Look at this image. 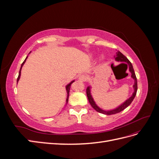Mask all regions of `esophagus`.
<instances>
[{
	"label": "esophagus",
	"instance_id": "esophagus-1",
	"mask_svg": "<svg viewBox=\"0 0 159 159\" xmlns=\"http://www.w3.org/2000/svg\"><path fill=\"white\" fill-rule=\"evenodd\" d=\"M79 80L81 81H85L86 80V76L85 75H80L79 76Z\"/></svg>",
	"mask_w": 159,
	"mask_h": 159
}]
</instances>
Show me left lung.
<instances>
[{
	"instance_id": "8db88e82",
	"label": "left lung",
	"mask_w": 159,
	"mask_h": 159,
	"mask_svg": "<svg viewBox=\"0 0 159 159\" xmlns=\"http://www.w3.org/2000/svg\"><path fill=\"white\" fill-rule=\"evenodd\" d=\"M116 56H114V57L115 58V60L117 61H125L129 64V71L131 73V78L134 80V83L133 85V89H134V92L133 93V95L130 97L128 99H127L125 102L124 103H123L121 105H120L119 107H117V108H115L114 109L112 110H109V111H105L103 110L102 109H101L100 107H99L97 105H96L95 102H94L93 98H92V95L91 94V87L90 86H88L86 89V93H87V96L89 100V102L90 103V105L95 111H97L98 112L103 113L105 115H113V114H116L117 113H119L122 111L123 110H124L125 108H127L129 105L131 103V102L133 101L134 97H135L136 93H137V78L135 74H134V71L133 68L132 64L130 62V61L127 58V57L125 56L122 53H121L120 52H117L116 53Z\"/></svg>"
}]
</instances>
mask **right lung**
<instances>
[{
    "mask_svg": "<svg viewBox=\"0 0 159 159\" xmlns=\"http://www.w3.org/2000/svg\"><path fill=\"white\" fill-rule=\"evenodd\" d=\"M27 57H28V56L26 57V59L25 60V61H23V63H22V65H21V67H20V71H19V74H18V78H17V83L18 82L19 80H20V75H21V70H22V68L23 65L25 64V61H26V59H27ZM74 81H75V80L71 81V82H70L69 84H68V85H67L66 86V91H67V94H68V95H67V99H66V104L68 103V102L69 93H70V86H71V84L72 83H73V82H74Z\"/></svg>",
    "mask_w": 159,
    "mask_h": 159,
    "instance_id": "add662e5",
    "label": "right lung"
}]
</instances>
